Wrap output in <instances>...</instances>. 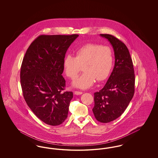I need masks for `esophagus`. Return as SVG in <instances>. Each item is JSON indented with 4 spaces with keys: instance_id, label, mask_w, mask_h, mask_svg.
Returning a JSON list of instances; mask_svg holds the SVG:
<instances>
[{
    "instance_id": "1",
    "label": "esophagus",
    "mask_w": 158,
    "mask_h": 158,
    "mask_svg": "<svg viewBox=\"0 0 158 158\" xmlns=\"http://www.w3.org/2000/svg\"><path fill=\"white\" fill-rule=\"evenodd\" d=\"M74 94L76 95H82L83 94L82 92H80V91H75Z\"/></svg>"
}]
</instances>
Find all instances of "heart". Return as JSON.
<instances>
[{
	"label": "heart",
	"mask_w": 158,
	"mask_h": 158,
	"mask_svg": "<svg viewBox=\"0 0 158 158\" xmlns=\"http://www.w3.org/2000/svg\"><path fill=\"white\" fill-rule=\"evenodd\" d=\"M113 65L112 50L108 46L89 43L78 48L75 57L68 55L63 60L65 74L72 79L77 77L81 67L84 73L72 83L77 88L86 89L95 82L105 80Z\"/></svg>",
	"instance_id": "1"
}]
</instances>
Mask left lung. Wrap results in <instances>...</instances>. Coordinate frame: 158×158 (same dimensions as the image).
<instances>
[{"instance_id": "left-lung-1", "label": "left lung", "mask_w": 158, "mask_h": 158, "mask_svg": "<svg viewBox=\"0 0 158 158\" xmlns=\"http://www.w3.org/2000/svg\"><path fill=\"white\" fill-rule=\"evenodd\" d=\"M100 35L113 46L115 65L104 88L94 93L92 111L98 121L106 123L118 118L127 108L134 95L135 75L126 45L112 35Z\"/></svg>"}]
</instances>
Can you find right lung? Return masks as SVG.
Wrapping results in <instances>:
<instances>
[{"mask_svg": "<svg viewBox=\"0 0 158 158\" xmlns=\"http://www.w3.org/2000/svg\"><path fill=\"white\" fill-rule=\"evenodd\" d=\"M79 35H41L30 45L21 68L24 99L34 114L45 124L59 126L68 117L72 92H64L62 76L68 48Z\"/></svg>", "mask_w": 158, "mask_h": 158, "instance_id": "1", "label": "right lung"}]
</instances>
